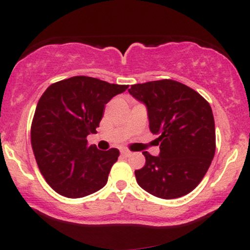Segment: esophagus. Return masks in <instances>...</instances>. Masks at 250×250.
<instances>
[{
  "label": "esophagus",
  "instance_id": "esophagus-1",
  "mask_svg": "<svg viewBox=\"0 0 250 250\" xmlns=\"http://www.w3.org/2000/svg\"><path fill=\"white\" fill-rule=\"evenodd\" d=\"M130 154H131V151L127 150V149H123V150H121V155L125 157H128Z\"/></svg>",
  "mask_w": 250,
  "mask_h": 250
}]
</instances>
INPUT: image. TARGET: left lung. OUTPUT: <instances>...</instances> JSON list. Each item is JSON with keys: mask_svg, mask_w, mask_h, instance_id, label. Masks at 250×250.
<instances>
[{"mask_svg": "<svg viewBox=\"0 0 250 250\" xmlns=\"http://www.w3.org/2000/svg\"><path fill=\"white\" fill-rule=\"evenodd\" d=\"M128 91L145 103L149 129L159 135V156L143 151L145 167L135 170L139 186L166 200L190 193L205 177L216 148L209 103L174 80L137 83Z\"/></svg>", "mask_w": 250, "mask_h": 250, "instance_id": "8db88e82", "label": "left lung"}]
</instances>
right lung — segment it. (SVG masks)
Segmentation results:
<instances>
[{
	"instance_id": "1",
	"label": "right lung",
	"mask_w": 250,
	"mask_h": 250,
	"mask_svg": "<svg viewBox=\"0 0 250 250\" xmlns=\"http://www.w3.org/2000/svg\"><path fill=\"white\" fill-rule=\"evenodd\" d=\"M128 85L74 76L49 85L39 100L31 123V147L48 185L69 199L84 197L105 186L119 149L88 146L104 105Z\"/></svg>"
}]
</instances>
